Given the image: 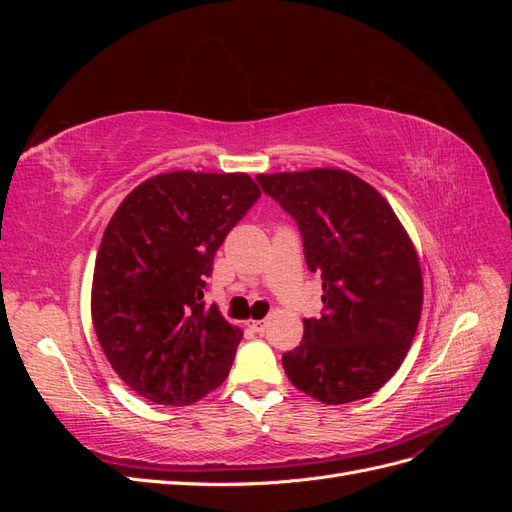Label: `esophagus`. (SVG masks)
<instances>
[{"instance_id": "esophagus-1", "label": "esophagus", "mask_w": 512, "mask_h": 512, "mask_svg": "<svg viewBox=\"0 0 512 512\" xmlns=\"http://www.w3.org/2000/svg\"><path fill=\"white\" fill-rule=\"evenodd\" d=\"M267 324H269V320H267V318H265V320H252L250 327H252L256 333H262V331L267 329Z\"/></svg>"}]
</instances>
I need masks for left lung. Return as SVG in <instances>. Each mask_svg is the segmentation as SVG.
I'll list each match as a JSON object with an SVG mask.
<instances>
[{
    "instance_id": "obj_1",
    "label": "left lung",
    "mask_w": 512,
    "mask_h": 512,
    "mask_svg": "<svg viewBox=\"0 0 512 512\" xmlns=\"http://www.w3.org/2000/svg\"><path fill=\"white\" fill-rule=\"evenodd\" d=\"M299 224L324 314L282 356L288 380L322 404L363 399L404 363L423 309L414 243L386 198L342 168L258 175Z\"/></svg>"
}]
</instances>
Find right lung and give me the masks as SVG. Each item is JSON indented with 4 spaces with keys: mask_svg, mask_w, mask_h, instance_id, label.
Instances as JSON below:
<instances>
[{
    "mask_svg": "<svg viewBox=\"0 0 512 512\" xmlns=\"http://www.w3.org/2000/svg\"><path fill=\"white\" fill-rule=\"evenodd\" d=\"M260 188L245 173L149 177L108 222L91 320L117 376L162 406H190L226 380L243 331L205 305V277Z\"/></svg>",
    "mask_w": 512,
    "mask_h": 512,
    "instance_id": "right-lung-1",
    "label": "right lung"
}]
</instances>
